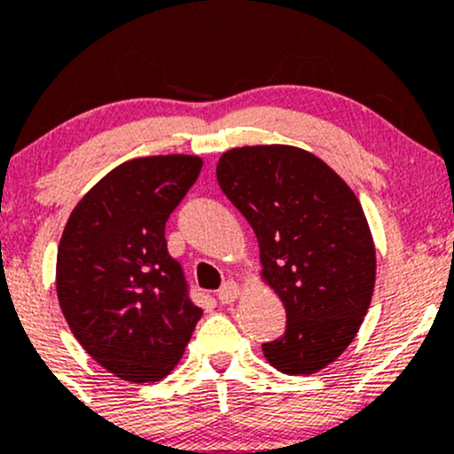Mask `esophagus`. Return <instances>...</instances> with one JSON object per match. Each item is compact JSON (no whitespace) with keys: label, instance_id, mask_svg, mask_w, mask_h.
<instances>
[{"label":"esophagus","instance_id":"1","mask_svg":"<svg viewBox=\"0 0 454 454\" xmlns=\"http://www.w3.org/2000/svg\"><path fill=\"white\" fill-rule=\"evenodd\" d=\"M241 294V288H239L237 281H226L220 290H217V299L223 305H231L232 301H237V296Z\"/></svg>","mask_w":454,"mask_h":454}]
</instances>
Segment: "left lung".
I'll use <instances>...</instances> for the list:
<instances>
[{"mask_svg":"<svg viewBox=\"0 0 454 454\" xmlns=\"http://www.w3.org/2000/svg\"><path fill=\"white\" fill-rule=\"evenodd\" d=\"M217 184L256 232L262 278L286 307V331L262 343L288 376L316 373L350 346L372 303L376 247L358 198L309 151L231 149Z\"/></svg>","mask_w":454,"mask_h":454,"instance_id":"obj_1","label":"left lung"}]
</instances>
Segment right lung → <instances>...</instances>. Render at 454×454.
Returning <instances> with one entry per match:
<instances>
[{"label": "right lung", "mask_w": 454, "mask_h": 454, "mask_svg": "<svg viewBox=\"0 0 454 454\" xmlns=\"http://www.w3.org/2000/svg\"><path fill=\"white\" fill-rule=\"evenodd\" d=\"M200 168L196 155L129 160L87 192L61 234V311L85 352L128 382L173 372L202 316L164 237Z\"/></svg>", "instance_id": "right-lung-1"}]
</instances>
